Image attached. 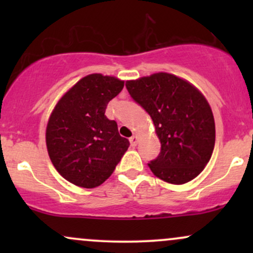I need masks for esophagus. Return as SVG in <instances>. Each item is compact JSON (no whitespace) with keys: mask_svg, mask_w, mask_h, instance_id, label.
<instances>
[{"mask_svg":"<svg viewBox=\"0 0 253 253\" xmlns=\"http://www.w3.org/2000/svg\"><path fill=\"white\" fill-rule=\"evenodd\" d=\"M138 141H139V139H138V136H136V135H132L129 138V143H130V145H132V146H136Z\"/></svg>","mask_w":253,"mask_h":253,"instance_id":"esophagus-1","label":"esophagus"}]
</instances>
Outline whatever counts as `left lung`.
<instances>
[{"label":"left lung","instance_id":"left-lung-1","mask_svg":"<svg viewBox=\"0 0 253 253\" xmlns=\"http://www.w3.org/2000/svg\"><path fill=\"white\" fill-rule=\"evenodd\" d=\"M130 97L149 113L161 141L150 162L163 181L183 184L210 162L215 144V124L210 103L189 82L167 72L127 81Z\"/></svg>","mask_w":253,"mask_h":253}]
</instances>
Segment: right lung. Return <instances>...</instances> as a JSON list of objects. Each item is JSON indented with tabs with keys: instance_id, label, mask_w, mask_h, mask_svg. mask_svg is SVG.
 <instances>
[{
	"instance_id": "right-lung-1",
	"label": "right lung",
	"mask_w": 253,
	"mask_h": 253,
	"mask_svg": "<svg viewBox=\"0 0 253 253\" xmlns=\"http://www.w3.org/2000/svg\"><path fill=\"white\" fill-rule=\"evenodd\" d=\"M124 88V81L92 74L83 77L54 107L46 145L52 164L66 181L95 188L112 175L129 141L118 124L104 115L107 104Z\"/></svg>"
}]
</instances>
